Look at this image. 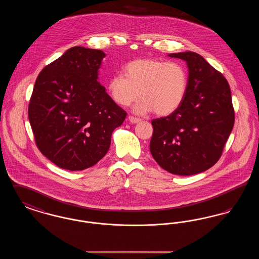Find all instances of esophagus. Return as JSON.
Segmentation results:
<instances>
[{
    "label": "esophagus",
    "instance_id": "esophagus-1",
    "mask_svg": "<svg viewBox=\"0 0 259 259\" xmlns=\"http://www.w3.org/2000/svg\"><path fill=\"white\" fill-rule=\"evenodd\" d=\"M128 120L130 121V123L132 124L141 122V119H140V118H137V117H134V116H129V117H128Z\"/></svg>",
    "mask_w": 259,
    "mask_h": 259
}]
</instances>
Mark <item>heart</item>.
<instances>
[{
	"label": "heart",
	"mask_w": 259,
	"mask_h": 259,
	"mask_svg": "<svg viewBox=\"0 0 259 259\" xmlns=\"http://www.w3.org/2000/svg\"><path fill=\"white\" fill-rule=\"evenodd\" d=\"M188 74L179 62L155 58L137 59L124 67L123 74H114L107 83L113 103L128 107L141 96L134 111L146 114L154 111L166 116L177 111L185 100Z\"/></svg>",
	"instance_id": "b5f03b06"
}]
</instances>
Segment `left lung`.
<instances>
[{
    "mask_svg": "<svg viewBox=\"0 0 259 259\" xmlns=\"http://www.w3.org/2000/svg\"><path fill=\"white\" fill-rule=\"evenodd\" d=\"M185 60L188 87L180 108L151 121L149 149L161 168L191 176L213 166L234 126L231 91L226 78L192 51L169 54Z\"/></svg>",
    "mask_w": 259,
    "mask_h": 259,
    "instance_id": "1",
    "label": "left lung"
}]
</instances>
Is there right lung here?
I'll list each match as a JSON object with an SVG mask.
<instances>
[{"label":"right lung","instance_id":"1","mask_svg":"<svg viewBox=\"0 0 259 259\" xmlns=\"http://www.w3.org/2000/svg\"><path fill=\"white\" fill-rule=\"evenodd\" d=\"M106 54L74 47L37 75L28 116L39 151L69 171L95 165L126 117L98 81Z\"/></svg>","mask_w":259,"mask_h":259}]
</instances>
